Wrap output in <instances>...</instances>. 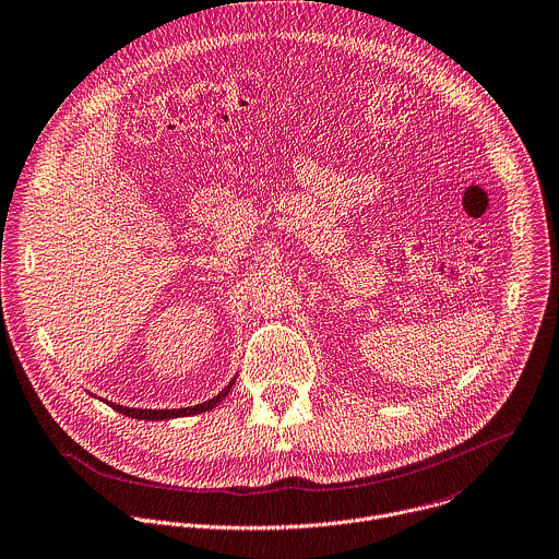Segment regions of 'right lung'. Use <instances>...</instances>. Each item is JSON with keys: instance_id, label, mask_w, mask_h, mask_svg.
Wrapping results in <instances>:
<instances>
[{"instance_id": "1", "label": "right lung", "mask_w": 559, "mask_h": 559, "mask_svg": "<svg viewBox=\"0 0 559 559\" xmlns=\"http://www.w3.org/2000/svg\"><path fill=\"white\" fill-rule=\"evenodd\" d=\"M234 379L229 381V385L225 390H221L214 399L205 401V403H199V405H192V407H180V409H136V407H123V405H117V403H110L117 412L126 414V416H132V418H141V420H167V418H178V416H190V414H199V412H205V409H212L223 396H227L229 388H231Z\"/></svg>"}]
</instances>
